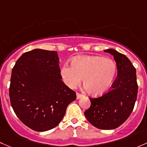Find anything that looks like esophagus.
Wrapping results in <instances>:
<instances>
[{"label": "esophagus", "mask_w": 147, "mask_h": 147, "mask_svg": "<svg viewBox=\"0 0 147 147\" xmlns=\"http://www.w3.org/2000/svg\"><path fill=\"white\" fill-rule=\"evenodd\" d=\"M83 97V95L81 94V93H76V98L77 99H79V98H82Z\"/></svg>", "instance_id": "obj_1"}]
</instances>
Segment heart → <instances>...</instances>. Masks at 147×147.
<instances>
[{"mask_svg": "<svg viewBox=\"0 0 147 147\" xmlns=\"http://www.w3.org/2000/svg\"><path fill=\"white\" fill-rule=\"evenodd\" d=\"M114 61L100 56H78L71 60V66L63 65L61 76L71 88L81 83L86 91L93 96H100L107 91L116 75Z\"/></svg>", "mask_w": 147, "mask_h": 147, "instance_id": "b5f03b06", "label": "heart"}]
</instances>
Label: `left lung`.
<instances>
[{"instance_id": "8db88e82", "label": "left lung", "mask_w": 147, "mask_h": 147, "mask_svg": "<svg viewBox=\"0 0 147 147\" xmlns=\"http://www.w3.org/2000/svg\"><path fill=\"white\" fill-rule=\"evenodd\" d=\"M104 51L114 57L117 78L108 92L98 98H89L90 107L84 114L88 122L98 129H113L129 117L137 100L138 85L135 68L126 56L113 49Z\"/></svg>"}]
</instances>
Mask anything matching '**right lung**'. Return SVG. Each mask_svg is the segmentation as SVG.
Wrapping results in <instances>:
<instances>
[{
    "mask_svg": "<svg viewBox=\"0 0 147 147\" xmlns=\"http://www.w3.org/2000/svg\"><path fill=\"white\" fill-rule=\"evenodd\" d=\"M55 51L25 52L12 70L9 96L17 117L30 129L45 131L57 127L76 92L61 81Z\"/></svg>",
    "mask_w": 147,
    "mask_h": 147,
    "instance_id": "obj_1",
    "label": "right lung"
}]
</instances>
